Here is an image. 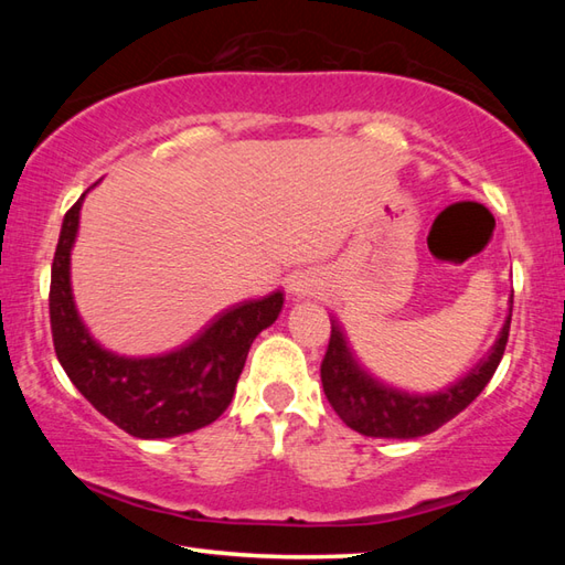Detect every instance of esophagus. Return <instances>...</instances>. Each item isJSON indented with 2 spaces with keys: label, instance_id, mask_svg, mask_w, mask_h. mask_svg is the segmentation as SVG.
<instances>
[{
  "label": "esophagus",
  "instance_id": "34e87169",
  "mask_svg": "<svg viewBox=\"0 0 565 565\" xmlns=\"http://www.w3.org/2000/svg\"><path fill=\"white\" fill-rule=\"evenodd\" d=\"M289 286H291V291L296 294V296H306L308 294V289H310V279L306 274H294L291 279H289Z\"/></svg>",
  "mask_w": 565,
  "mask_h": 565
}]
</instances>
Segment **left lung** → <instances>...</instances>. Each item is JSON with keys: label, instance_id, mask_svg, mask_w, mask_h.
<instances>
[{"label": "left lung", "instance_id": "8db88e82", "mask_svg": "<svg viewBox=\"0 0 565 565\" xmlns=\"http://www.w3.org/2000/svg\"><path fill=\"white\" fill-rule=\"evenodd\" d=\"M512 316V308H510ZM510 316L495 344L463 379L435 393H407L374 379L356 362L344 332L332 320V334L320 366L322 391L347 427L364 437L415 439L439 429L444 423L471 405L493 379L505 354Z\"/></svg>", "mask_w": 565, "mask_h": 565}]
</instances>
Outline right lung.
Here are the masks:
<instances>
[{
  "label": "right lung",
  "mask_w": 565,
  "mask_h": 565,
  "mask_svg": "<svg viewBox=\"0 0 565 565\" xmlns=\"http://www.w3.org/2000/svg\"><path fill=\"white\" fill-rule=\"evenodd\" d=\"M89 189L65 213L53 257L51 330L57 362L84 398L138 439H167L211 425L233 401L252 342L279 318L284 294L227 308L172 352L128 356L106 350L82 322L70 281V255Z\"/></svg>",
  "instance_id": "add662e5"
}]
</instances>
